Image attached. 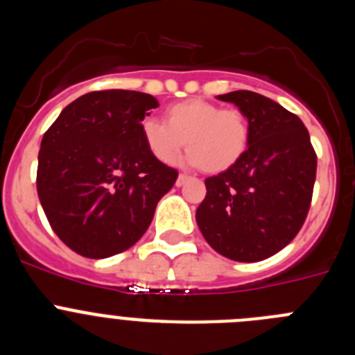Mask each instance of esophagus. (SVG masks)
<instances>
[{"mask_svg": "<svg viewBox=\"0 0 355 355\" xmlns=\"http://www.w3.org/2000/svg\"><path fill=\"white\" fill-rule=\"evenodd\" d=\"M188 181H190V178H188V175L180 174L178 175V181H175V184H178V187H183V184H187Z\"/></svg>", "mask_w": 355, "mask_h": 355, "instance_id": "esophagus-1", "label": "esophagus"}]
</instances>
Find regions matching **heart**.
I'll use <instances>...</instances> for the list:
<instances>
[{"mask_svg":"<svg viewBox=\"0 0 355 355\" xmlns=\"http://www.w3.org/2000/svg\"><path fill=\"white\" fill-rule=\"evenodd\" d=\"M142 139L159 163H172L187 142V163L208 174L236 165L249 144V122L238 110H224L205 99H187L165 110V122L142 121Z\"/></svg>","mask_w":355,"mask_h":355,"instance_id":"b5f03b06","label":"heart"}]
</instances>
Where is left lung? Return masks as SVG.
<instances>
[{
  "instance_id": "left-lung-1",
  "label": "left lung",
  "mask_w": 355,
  "mask_h": 355,
  "mask_svg": "<svg viewBox=\"0 0 355 355\" xmlns=\"http://www.w3.org/2000/svg\"><path fill=\"white\" fill-rule=\"evenodd\" d=\"M249 122V144L236 165L205 181L197 208L200 233L218 254L241 263L270 258L302 227L316 178V153L304 122L261 94L218 96Z\"/></svg>"
}]
</instances>
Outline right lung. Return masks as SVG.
Segmentation results:
<instances>
[{"instance_id": "1", "label": "right lung", "mask_w": 355, "mask_h": 355, "mask_svg": "<svg viewBox=\"0 0 355 355\" xmlns=\"http://www.w3.org/2000/svg\"><path fill=\"white\" fill-rule=\"evenodd\" d=\"M158 101L137 90H96L65 106L42 137L37 193L56 236L90 259L124 252L142 238L178 171L142 139Z\"/></svg>"}]
</instances>
